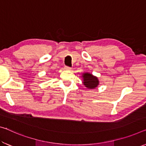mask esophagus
Wrapping results in <instances>:
<instances>
[{"label":"esophagus","mask_w":146,"mask_h":146,"mask_svg":"<svg viewBox=\"0 0 146 146\" xmlns=\"http://www.w3.org/2000/svg\"><path fill=\"white\" fill-rule=\"evenodd\" d=\"M64 69H65V70H71L72 68H71V67L66 66H64Z\"/></svg>","instance_id":"obj_1"}]
</instances>
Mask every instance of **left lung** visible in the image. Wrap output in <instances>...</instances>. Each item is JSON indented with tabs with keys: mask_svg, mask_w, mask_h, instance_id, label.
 <instances>
[{
	"mask_svg": "<svg viewBox=\"0 0 146 146\" xmlns=\"http://www.w3.org/2000/svg\"><path fill=\"white\" fill-rule=\"evenodd\" d=\"M83 77V84L87 88L89 89H95L99 84V81L98 80V78L93 76L90 73L86 72L84 73L82 75Z\"/></svg>",
	"mask_w": 146,
	"mask_h": 146,
	"instance_id": "left-lung-1",
	"label": "left lung"
}]
</instances>
